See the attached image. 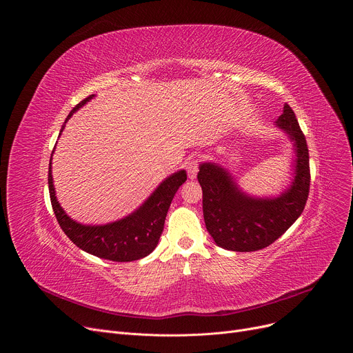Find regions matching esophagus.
Here are the masks:
<instances>
[{"mask_svg":"<svg viewBox=\"0 0 353 353\" xmlns=\"http://www.w3.org/2000/svg\"><path fill=\"white\" fill-rule=\"evenodd\" d=\"M198 168H199V162L198 159H191L187 162V173L190 179H195L196 173H198Z\"/></svg>","mask_w":353,"mask_h":353,"instance_id":"esophagus-1","label":"esophagus"}]
</instances>
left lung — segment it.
I'll return each mask as SVG.
<instances>
[{"instance_id":"8db88e82","label":"left lung","mask_w":353,"mask_h":353,"mask_svg":"<svg viewBox=\"0 0 353 353\" xmlns=\"http://www.w3.org/2000/svg\"><path fill=\"white\" fill-rule=\"evenodd\" d=\"M275 125L286 132L294 149L293 179L276 196L245 194L228 169L218 163L199 165L203 211L207 230L216 245L232 251H257L279 239L301 215L310 188L309 149L289 105Z\"/></svg>"}]
</instances>
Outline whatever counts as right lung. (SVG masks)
I'll use <instances>...</instances> for the list:
<instances>
[{
	"mask_svg": "<svg viewBox=\"0 0 353 353\" xmlns=\"http://www.w3.org/2000/svg\"><path fill=\"white\" fill-rule=\"evenodd\" d=\"M93 97L94 94H90L83 99L79 105H77L70 112L65 123ZM65 123L61 127L60 135L65 127ZM185 180V170H179L166 177L157 187V190L148 196L145 203L128 216L106 225H83L71 219L61 208L53 184L52 158H50L48 166L50 199H52L53 211L63 232L77 247L86 251V253L117 263L135 261L152 253L163 232L165 219L172 199Z\"/></svg>",
	"mask_w": 353,
	"mask_h": 353,
	"instance_id": "add662e5",
	"label": "right lung"
}]
</instances>
